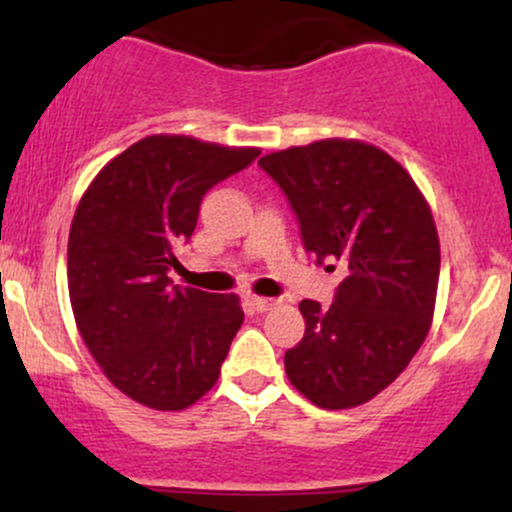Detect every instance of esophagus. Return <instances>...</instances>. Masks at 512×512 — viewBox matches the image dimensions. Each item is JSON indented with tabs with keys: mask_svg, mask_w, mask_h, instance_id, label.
Masks as SVG:
<instances>
[{
	"mask_svg": "<svg viewBox=\"0 0 512 512\" xmlns=\"http://www.w3.org/2000/svg\"><path fill=\"white\" fill-rule=\"evenodd\" d=\"M250 305L257 310V313H267V310H272L276 301L274 298H262V296H250Z\"/></svg>",
	"mask_w": 512,
	"mask_h": 512,
	"instance_id": "34e87169",
	"label": "esophagus"
}]
</instances>
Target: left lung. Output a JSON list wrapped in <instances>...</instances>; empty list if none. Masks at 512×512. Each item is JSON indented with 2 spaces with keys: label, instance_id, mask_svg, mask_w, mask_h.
I'll use <instances>...</instances> for the list:
<instances>
[{
  "label": "left lung",
  "instance_id": "8db88e82",
  "mask_svg": "<svg viewBox=\"0 0 512 512\" xmlns=\"http://www.w3.org/2000/svg\"><path fill=\"white\" fill-rule=\"evenodd\" d=\"M260 168L289 199L303 248L346 269L330 308L301 303L305 334L286 351V375L317 407H358L395 383L431 327L440 274L431 209L395 158L354 139L276 151Z\"/></svg>",
  "mask_w": 512,
  "mask_h": 512
}]
</instances>
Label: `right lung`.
I'll return each mask as SVG.
<instances>
[{
	"label": "right lung",
	"instance_id": "right-lung-1",
	"mask_svg": "<svg viewBox=\"0 0 512 512\" xmlns=\"http://www.w3.org/2000/svg\"><path fill=\"white\" fill-rule=\"evenodd\" d=\"M257 156L154 134L115 156L81 197L67 248L76 327L134 402L180 411L219 380L245 317L238 298L175 286L168 272L180 264L173 250L190 240L204 195Z\"/></svg>",
	"mask_w": 512,
	"mask_h": 512
}]
</instances>
